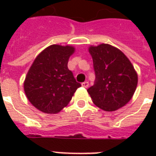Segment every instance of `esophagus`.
Segmentation results:
<instances>
[{"instance_id": "esophagus-1", "label": "esophagus", "mask_w": 156, "mask_h": 156, "mask_svg": "<svg viewBox=\"0 0 156 156\" xmlns=\"http://www.w3.org/2000/svg\"><path fill=\"white\" fill-rule=\"evenodd\" d=\"M82 86H83V87H84V88H88V82H83V83H82Z\"/></svg>"}]
</instances>
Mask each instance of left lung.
<instances>
[{
    "instance_id": "8db88e82",
    "label": "left lung",
    "mask_w": 156,
    "mask_h": 156,
    "mask_svg": "<svg viewBox=\"0 0 156 156\" xmlns=\"http://www.w3.org/2000/svg\"><path fill=\"white\" fill-rule=\"evenodd\" d=\"M95 72L94 84L88 89L97 107L112 112L124 107L134 95L138 75L129 58L119 49L102 43L90 46Z\"/></svg>"
}]
</instances>
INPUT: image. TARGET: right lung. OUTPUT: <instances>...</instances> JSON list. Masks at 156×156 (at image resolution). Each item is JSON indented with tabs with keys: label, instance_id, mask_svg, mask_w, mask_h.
<instances>
[{
	"label": "right lung",
	"instance_id": "add662e5",
	"mask_svg": "<svg viewBox=\"0 0 156 156\" xmlns=\"http://www.w3.org/2000/svg\"><path fill=\"white\" fill-rule=\"evenodd\" d=\"M73 46L53 44L41 51L29 68L24 81L26 96L35 108L57 114L71 101L81 84L68 68Z\"/></svg>",
	"mask_w": 156,
	"mask_h": 156
}]
</instances>
